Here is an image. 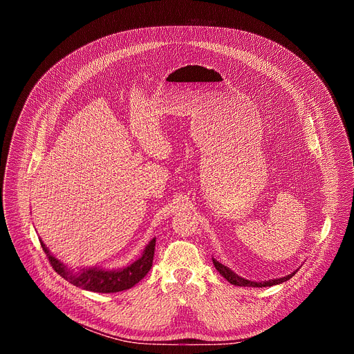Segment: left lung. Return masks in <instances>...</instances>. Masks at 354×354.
Returning a JSON list of instances; mask_svg holds the SVG:
<instances>
[{
	"instance_id": "obj_1",
	"label": "left lung",
	"mask_w": 354,
	"mask_h": 354,
	"mask_svg": "<svg viewBox=\"0 0 354 354\" xmlns=\"http://www.w3.org/2000/svg\"><path fill=\"white\" fill-rule=\"evenodd\" d=\"M213 263H214L216 269L220 272V274H221L224 279H227L231 284H234V286H241V287H270V286H276V284H280V283L287 281V280L291 279V277L295 274V272H297V270H295L294 273H291V274H288V276H286V277L273 279V280H268V281H250V280H246V279L238 276V274L234 273L230 268L224 266L223 263H220V262L216 261V259H213Z\"/></svg>"
}]
</instances>
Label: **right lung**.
<instances>
[{"mask_svg":"<svg viewBox=\"0 0 354 354\" xmlns=\"http://www.w3.org/2000/svg\"><path fill=\"white\" fill-rule=\"evenodd\" d=\"M40 245L44 250V254L53 266V269L64 277L71 284L95 292H118L127 288H131L136 286L153 266L154 261V250H156V238L151 239L148 245L145 246L141 258H138L136 262L129 265L124 269L119 270H105V269H81L78 272L70 270L63 262L56 259L52 252L43 243L41 239Z\"/></svg>","mask_w":354,"mask_h":354,"instance_id":"obj_1","label":"right lung"}]
</instances>
